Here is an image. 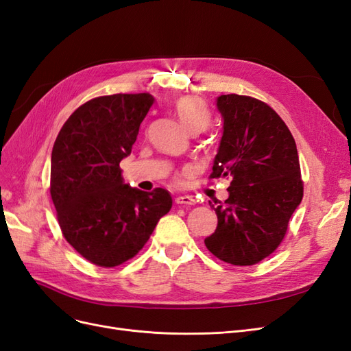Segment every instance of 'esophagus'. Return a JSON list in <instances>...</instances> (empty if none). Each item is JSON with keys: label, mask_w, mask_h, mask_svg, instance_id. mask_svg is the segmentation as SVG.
I'll use <instances>...</instances> for the list:
<instances>
[{"label": "esophagus", "mask_w": 351, "mask_h": 351, "mask_svg": "<svg viewBox=\"0 0 351 351\" xmlns=\"http://www.w3.org/2000/svg\"><path fill=\"white\" fill-rule=\"evenodd\" d=\"M176 204H184V206H195V199L192 198L191 195H179L175 198Z\"/></svg>", "instance_id": "1"}]
</instances>
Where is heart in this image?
Returning a JSON list of instances; mask_svg holds the SVG:
<instances>
[{
  "label": "heart",
  "mask_w": 351,
  "mask_h": 351,
  "mask_svg": "<svg viewBox=\"0 0 351 351\" xmlns=\"http://www.w3.org/2000/svg\"><path fill=\"white\" fill-rule=\"evenodd\" d=\"M179 121L189 132H199L208 127L211 114L208 106L197 97H184L176 104Z\"/></svg>",
  "instance_id": "b5f03b06"
}]
</instances>
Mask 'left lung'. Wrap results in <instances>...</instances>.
<instances>
[{
	"label": "left lung",
	"instance_id": "8db88e82",
	"mask_svg": "<svg viewBox=\"0 0 351 351\" xmlns=\"http://www.w3.org/2000/svg\"><path fill=\"white\" fill-rule=\"evenodd\" d=\"M223 134L211 178H230L229 198L210 207L217 229L207 250L224 263L252 265L273 254L303 197L295 138L274 109L239 95L216 99Z\"/></svg>",
	"mask_w": 351,
	"mask_h": 351
}]
</instances>
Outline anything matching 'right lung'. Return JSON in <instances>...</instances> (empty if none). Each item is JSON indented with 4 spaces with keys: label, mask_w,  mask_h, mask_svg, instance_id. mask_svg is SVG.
<instances>
[{
    "label": "right lung",
    "mask_w": 351,
    "mask_h": 351,
    "mask_svg": "<svg viewBox=\"0 0 351 351\" xmlns=\"http://www.w3.org/2000/svg\"><path fill=\"white\" fill-rule=\"evenodd\" d=\"M153 104L150 93L92 99L66 119L55 140L51 197L60 228L96 265L117 267L137 255L172 208L171 192L132 188L119 167Z\"/></svg>",
    "instance_id": "add662e5"
}]
</instances>
